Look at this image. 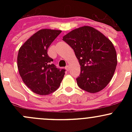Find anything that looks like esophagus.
I'll return each mask as SVG.
<instances>
[{
	"instance_id": "obj_1",
	"label": "esophagus",
	"mask_w": 132,
	"mask_h": 132,
	"mask_svg": "<svg viewBox=\"0 0 132 132\" xmlns=\"http://www.w3.org/2000/svg\"><path fill=\"white\" fill-rule=\"evenodd\" d=\"M65 68H66V70H67V71H69V70H70V66H69L68 65H67V66L65 67Z\"/></svg>"
}]
</instances>
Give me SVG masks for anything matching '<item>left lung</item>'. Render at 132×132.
<instances>
[{"mask_svg": "<svg viewBox=\"0 0 132 132\" xmlns=\"http://www.w3.org/2000/svg\"><path fill=\"white\" fill-rule=\"evenodd\" d=\"M62 40L73 49L81 66L77 78L78 87L91 93L103 89L111 80L118 63L112 43L89 26L71 30Z\"/></svg>", "mask_w": 132, "mask_h": 132, "instance_id": "obj_1", "label": "left lung"}]
</instances>
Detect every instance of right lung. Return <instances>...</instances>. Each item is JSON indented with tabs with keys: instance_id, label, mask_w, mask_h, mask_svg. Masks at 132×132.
Instances as JSON below:
<instances>
[{
	"instance_id": "right-lung-1",
	"label": "right lung",
	"mask_w": 132,
	"mask_h": 132,
	"mask_svg": "<svg viewBox=\"0 0 132 132\" xmlns=\"http://www.w3.org/2000/svg\"><path fill=\"white\" fill-rule=\"evenodd\" d=\"M59 30L41 29L33 34L19 49L17 65L25 84L34 93L47 95L61 85L65 70L56 68L47 50L61 32Z\"/></svg>"
}]
</instances>
